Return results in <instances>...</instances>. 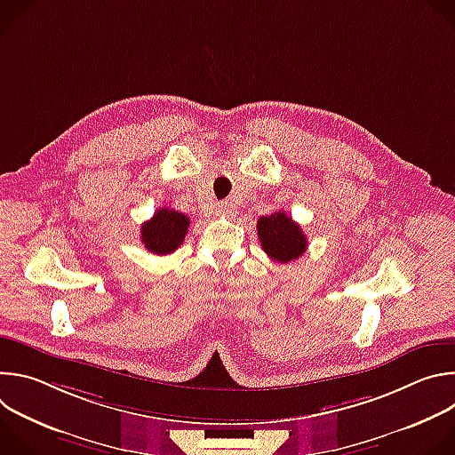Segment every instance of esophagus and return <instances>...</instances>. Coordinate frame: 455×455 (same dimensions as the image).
Wrapping results in <instances>:
<instances>
[{
	"instance_id": "obj_1",
	"label": "esophagus",
	"mask_w": 455,
	"mask_h": 455,
	"mask_svg": "<svg viewBox=\"0 0 455 455\" xmlns=\"http://www.w3.org/2000/svg\"><path fill=\"white\" fill-rule=\"evenodd\" d=\"M218 212L223 214V216H234L235 209H234V205H232L230 202H221V204L218 205Z\"/></svg>"
}]
</instances>
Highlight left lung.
I'll list each match as a JSON object with an SVG mask.
<instances>
[{
  "label": "left lung",
  "instance_id": "obj_1",
  "mask_svg": "<svg viewBox=\"0 0 455 455\" xmlns=\"http://www.w3.org/2000/svg\"><path fill=\"white\" fill-rule=\"evenodd\" d=\"M257 237L267 255L277 263H290L293 259H299L307 248L302 228L291 216H286V212L281 211L257 220Z\"/></svg>",
  "mask_w": 455,
  "mask_h": 455
}]
</instances>
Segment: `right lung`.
<instances>
[{
  "label": "right lung",
  "mask_w": 455,
  "mask_h": 455,
  "mask_svg": "<svg viewBox=\"0 0 455 455\" xmlns=\"http://www.w3.org/2000/svg\"><path fill=\"white\" fill-rule=\"evenodd\" d=\"M188 218L172 209L162 207L155 212V216L142 225L140 237L144 246L156 255L172 253L185 239L188 230Z\"/></svg>",
  "instance_id": "1"
}]
</instances>
